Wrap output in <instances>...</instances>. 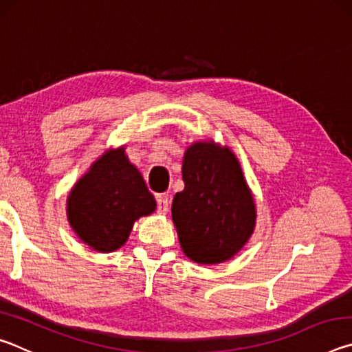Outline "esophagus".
Wrapping results in <instances>:
<instances>
[{
  "label": "esophagus",
  "mask_w": 352,
  "mask_h": 352,
  "mask_svg": "<svg viewBox=\"0 0 352 352\" xmlns=\"http://www.w3.org/2000/svg\"><path fill=\"white\" fill-rule=\"evenodd\" d=\"M157 205H158V212L166 214L169 211V199L168 195H158L157 197Z\"/></svg>",
  "instance_id": "obj_1"
}]
</instances>
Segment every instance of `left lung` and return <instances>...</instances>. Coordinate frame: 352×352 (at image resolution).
<instances>
[{
  "instance_id": "1",
  "label": "left lung",
  "mask_w": 352,
  "mask_h": 352,
  "mask_svg": "<svg viewBox=\"0 0 352 352\" xmlns=\"http://www.w3.org/2000/svg\"><path fill=\"white\" fill-rule=\"evenodd\" d=\"M184 189L172 200L183 253L197 264L230 261L254 233L256 204L234 152L195 141L183 157Z\"/></svg>"
}]
</instances>
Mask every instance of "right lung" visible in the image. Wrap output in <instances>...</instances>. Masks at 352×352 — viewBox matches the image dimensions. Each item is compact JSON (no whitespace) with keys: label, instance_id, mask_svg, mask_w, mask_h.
Returning a JSON list of instances; mask_svg holds the SVG:
<instances>
[{"label":"right lung","instance_id":"obj_1","mask_svg":"<svg viewBox=\"0 0 352 352\" xmlns=\"http://www.w3.org/2000/svg\"><path fill=\"white\" fill-rule=\"evenodd\" d=\"M157 210L141 172L130 163L126 146L109 148L71 188L67 217L79 239L99 253L127 242L136 220Z\"/></svg>","mask_w":352,"mask_h":352}]
</instances>
